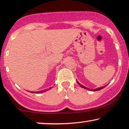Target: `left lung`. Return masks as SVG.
Returning <instances> with one entry per match:
<instances>
[{
	"label": "left lung",
	"mask_w": 129,
	"mask_h": 129,
	"mask_svg": "<svg viewBox=\"0 0 129 129\" xmlns=\"http://www.w3.org/2000/svg\"><path fill=\"white\" fill-rule=\"evenodd\" d=\"M77 84H79L80 85V86L81 87H82V88H84V89H88V90H90V91H98V90H101V89H102V88H105V86H104V87H100V88H96V89H89L88 88H87V87H84V85H81L80 84L78 83V82L77 81Z\"/></svg>",
	"instance_id": "8db88e82"
}]
</instances>
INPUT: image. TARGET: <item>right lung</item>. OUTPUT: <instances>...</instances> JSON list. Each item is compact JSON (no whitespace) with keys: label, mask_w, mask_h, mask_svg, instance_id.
<instances>
[{"label":"right lung","mask_w":129,"mask_h":129,"mask_svg":"<svg viewBox=\"0 0 129 129\" xmlns=\"http://www.w3.org/2000/svg\"><path fill=\"white\" fill-rule=\"evenodd\" d=\"M52 88V87L51 88H49V89H43V90H41V91H37V92H35V94H40V93H42V92H46V91H48V90H49V89H51ZM30 92H31V93H34V92H33V91H31Z\"/></svg>","instance_id":"add662e5"}]
</instances>
